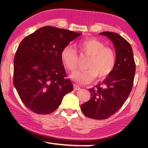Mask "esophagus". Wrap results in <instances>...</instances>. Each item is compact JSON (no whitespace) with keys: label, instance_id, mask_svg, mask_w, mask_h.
Here are the masks:
<instances>
[{"label":"esophagus","instance_id":"1","mask_svg":"<svg viewBox=\"0 0 148 148\" xmlns=\"http://www.w3.org/2000/svg\"><path fill=\"white\" fill-rule=\"evenodd\" d=\"M74 90H79L81 89V88L79 87V86H76V85L74 84Z\"/></svg>","mask_w":148,"mask_h":148}]
</instances>
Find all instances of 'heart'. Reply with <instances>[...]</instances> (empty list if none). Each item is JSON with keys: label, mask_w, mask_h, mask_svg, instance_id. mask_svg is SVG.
I'll list each match as a JSON object with an SVG mask.
<instances>
[{"label": "heart", "mask_w": 148, "mask_h": 148, "mask_svg": "<svg viewBox=\"0 0 148 148\" xmlns=\"http://www.w3.org/2000/svg\"><path fill=\"white\" fill-rule=\"evenodd\" d=\"M79 51L90 56L85 70L73 72L70 78L76 84L86 85L94 81L97 77L100 79L106 78L113 72L116 64V56L113 49L98 39L86 38L76 45ZM61 60L66 69L75 70L78 65V53L72 46L67 45L60 53Z\"/></svg>", "instance_id": "1"}]
</instances>
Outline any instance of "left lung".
I'll return each instance as SVG.
<instances>
[{"label": "left lung", "instance_id": "1", "mask_svg": "<svg viewBox=\"0 0 148 148\" xmlns=\"http://www.w3.org/2000/svg\"><path fill=\"white\" fill-rule=\"evenodd\" d=\"M113 42L116 56V64L113 72L95 88L89 89L91 98L81 105L86 116L95 120H104L115 114L125 102L133 86L136 64L130 44L118 34L103 32Z\"/></svg>", "mask_w": 148, "mask_h": 148}]
</instances>
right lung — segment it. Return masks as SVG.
<instances>
[{
	"mask_svg": "<svg viewBox=\"0 0 148 148\" xmlns=\"http://www.w3.org/2000/svg\"><path fill=\"white\" fill-rule=\"evenodd\" d=\"M81 33L45 26L25 37L14 58L13 84L30 111L49 114L73 90L61 60L62 49Z\"/></svg>",
	"mask_w": 148,
	"mask_h": 148,
	"instance_id": "right-lung-1",
	"label": "right lung"
}]
</instances>
